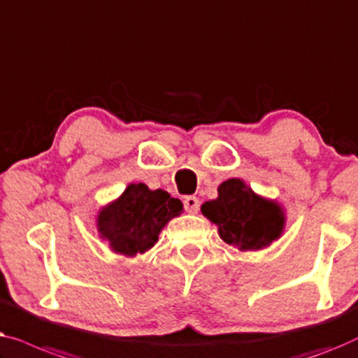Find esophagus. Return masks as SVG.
<instances>
[{"label":"esophagus","mask_w":358,"mask_h":358,"mask_svg":"<svg viewBox=\"0 0 358 358\" xmlns=\"http://www.w3.org/2000/svg\"><path fill=\"white\" fill-rule=\"evenodd\" d=\"M183 204H185V209L188 210L189 214H196L199 210V199L196 198V196H186Z\"/></svg>","instance_id":"1"}]
</instances>
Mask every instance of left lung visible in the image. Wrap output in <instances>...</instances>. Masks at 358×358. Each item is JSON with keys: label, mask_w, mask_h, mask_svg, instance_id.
I'll list each match as a JSON object with an SVG mask.
<instances>
[{"label": "left lung", "mask_w": 358, "mask_h": 358, "mask_svg": "<svg viewBox=\"0 0 358 358\" xmlns=\"http://www.w3.org/2000/svg\"><path fill=\"white\" fill-rule=\"evenodd\" d=\"M217 191V198L206 201L201 213L217 225L225 243L240 251H256L282 235L285 214L275 201L261 198L240 178L224 181Z\"/></svg>", "instance_id": "left-lung-1"}]
</instances>
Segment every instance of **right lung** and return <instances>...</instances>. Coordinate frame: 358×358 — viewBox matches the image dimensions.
<instances>
[{
	"label": "right lung",
	"instance_id": "right-lung-1",
	"mask_svg": "<svg viewBox=\"0 0 358 358\" xmlns=\"http://www.w3.org/2000/svg\"><path fill=\"white\" fill-rule=\"evenodd\" d=\"M181 210V201L167 191L131 183L118 199L100 209L97 230L115 253L136 256L152 248L169 220Z\"/></svg>",
	"mask_w": 358,
	"mask_h": 358
}]
</instances>
